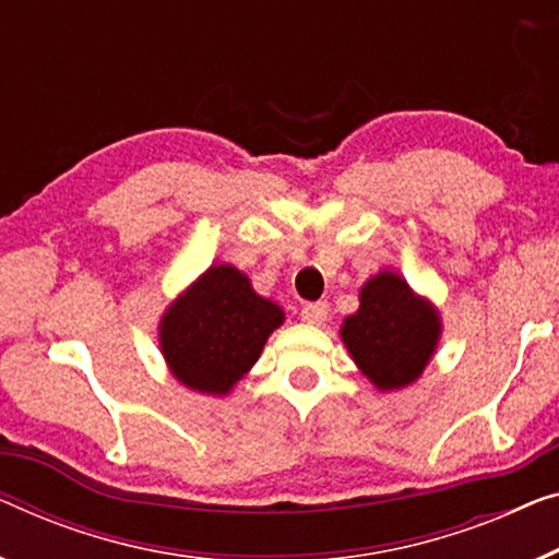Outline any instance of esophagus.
<instances>
[{
    "instance_id": "obj_1",
    "label": "esophagus",
    "mask_w": 559,
    "mask_h": 559,
    "mask_svg": "<svg viewBox=\"0 0 559 559\" xmlns=\"http://www.w3.org/2000/svg\"><path fill=\"white\" fill-rule=\"evenodd\" d=\"M307 325H322L328 320V305L325 302H307L302 305V312H299Z\"/></svg>"
}]
</instances>
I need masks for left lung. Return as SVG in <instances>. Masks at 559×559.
Instances as JSON below:
<instances>
[{
	"label": "left lung",
	"instance_id": "obj_1",
	"mask_svg": "<svg viewBox=\"0 0 559 559\" xmlns=\"http://www.w3.org/2000/svg\"><path fill=\"white\" fill-rule=\"evenodd\" d=\"M340 337L378 391L418 380L441 337L439 312L395 272H378L360 289L358 312L343 320Z\"/></svg>",
	"mask_w": 559,
	"mask_h": 559
}]
</instances>
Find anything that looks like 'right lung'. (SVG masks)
<instances>
[{
	"label": "right lung",
	"instance_id": "obj_1",
	"mask_svg": "<svg viewBox=\"0 0 559 559\" xmlns=\"http://www.w3.org/2000/svg\"><path fill=\"white\" fill-rule=\"evenodd\" d=\"M282 322V307L257 295L245 272L214 264L168 305L158 325L160 353L186 388L226 395Z\"/></svg>",
	"mask_w": 559,
	"mask_h": 559
}]
</instances>
